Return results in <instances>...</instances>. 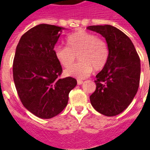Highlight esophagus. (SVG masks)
<instances>
[{
	"label": "esophagus",
	"instance_id": "esophagus-1",
	"mask_svg": "<svg viewBox=\"0 0 150 150\" xmlns=\"http://www.w3.org/2000/svg\"><path fill=\"white\" fill-rule=\"evenodd\" d=\"M83 83V81L81 80V79H78V80H77V83H78L79 85H81Z\"/></svg>",
	"mask_w": 150,
	"mask_h": 150
}]
</instances>
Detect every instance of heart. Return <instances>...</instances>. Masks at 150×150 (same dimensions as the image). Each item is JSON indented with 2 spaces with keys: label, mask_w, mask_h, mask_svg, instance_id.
<instances>
[{
  "label": "heart",
  "mask_w": 150,
  "mask_h": 150,
  "mask_svg": "<svg viewBox=\"0 0 150 150\" xmlns=\"http://www.w3.org/2000/svg\"><path fill=\"white\" fill-rule=\"evenodd\" d=\"M67 46H58L54 50L58 62L64 67L71 65L78 55L80 62L65 70L66 76L82 79L93 69L104 68L109 57V49L104 40L94 34L79 30L67 37Z\"/></svg>",
  "instance_id": "b5f03b06"
}]
</instances>
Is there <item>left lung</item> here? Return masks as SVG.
Returning <instances> with one entry per match:
<instances>
[{"instance_id": "1", "label": "left lung", "mask_w": 150, "mask_h": 150, "mask_svg": "<svg viewBox=\"0 0 150 150\" xmlns=\"http://www.w3.org/2000/svg\"><path fill=\"white\" fill-rule=\"evenodd\" d=\"M87 29L101 34L109 49L106 65L96 76V88L90 96L91 104L104 116H116L125 110L137 92L140 58L132 41L119 29L110 25Z\"/></svg>"}]
</instances>
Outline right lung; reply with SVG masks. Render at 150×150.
Instances as JSON below:
<instances>
[{"label":"right lung","mask_w":150,"mask_h":150,"mask_svg":"<svg viewBox=\"0 0 150 150\" xmlns=\"http://www.w3.org/2000/svg\"><path fill=\"white\" fill-rule=\"evenodd\" d=\"M62 30L53 25H38L21 36L16 48L13 74L18 96L28 111L42 119L61 112L77 84L72 77L59 78L62 69L54 48Z\"/></svg>","instance_id":"1"}]
</instances>
